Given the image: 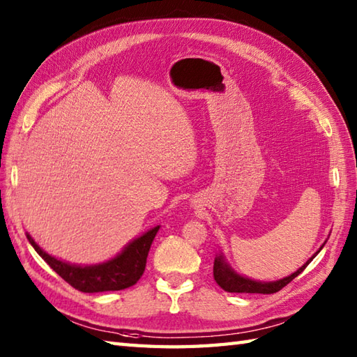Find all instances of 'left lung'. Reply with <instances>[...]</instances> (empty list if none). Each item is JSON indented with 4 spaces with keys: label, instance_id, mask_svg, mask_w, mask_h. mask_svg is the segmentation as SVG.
<instances>
[{
    "label": "left lung",
    "instance_id": "1",
    "mask_svg": "<svg viewBox=\"0 0 357 357\" xmlns=\"http://www.w3.org/2000/svg\"><path fill=\"white\" fill-rule=\"evenodd\" d=\"M313 257L310 261H307L304 265H302V267L298 271H294L293 275L287 276V278L280 279V280H276V282H256V280H252V279H247L244 276L236 275V273H234L229 267V265L224 262L222 256H218L216 259H215V264H213V278L216 280V284L221 287L222 290L229 291V293H261V294H271V293H276L279 290H282V288L287 284H290L296 276H299L301 273L307 268V265L313 261Z\"/></svg>",
    "mask_w": 357,
    "mask_h": 357
}]
</instances>
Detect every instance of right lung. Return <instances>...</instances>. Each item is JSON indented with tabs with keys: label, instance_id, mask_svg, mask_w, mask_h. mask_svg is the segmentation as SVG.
Here are the masks:
<instances>
[{
	"label": "right lung",
	"instance_id": "right-lung-1",
	"mask_svg": "<svg viewBox=\"0 0 357 357\" xmlns=\"http://www.w3.org/2000/svg\"><path fill=\"white\" fill-rule=\"evenodd\" d=\"M159 227H155L141 238L130 242L124 252L118 255L115 259L105 264L92 265V267H78V265L66 264L55 259L50 255L38 247L36 242L27 234V239L36 250L43 259L49 264L52 270H55L67 284L84 293H100V291H116L124 290L135 285L141 279L149 256V250L153 242Z\"/></svg>",
	"mask_w": 357,
	"mask_h": 357
}]
</instances>
